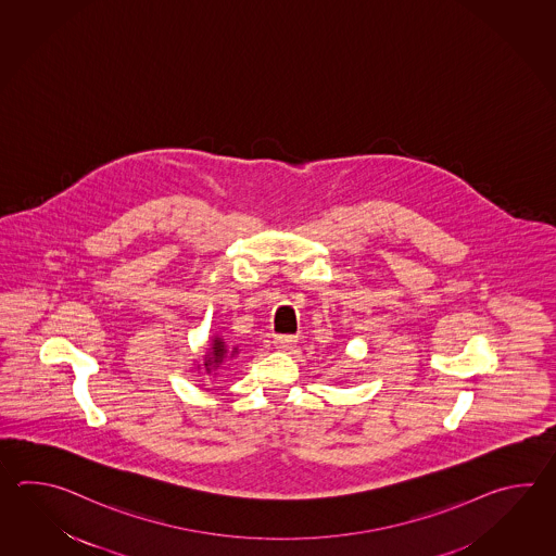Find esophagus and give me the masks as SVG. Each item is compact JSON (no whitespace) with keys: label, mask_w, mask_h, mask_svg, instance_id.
Instances as JSON below:
<instances>
[{"label":"esophagus","mask_w":556,"mask_h":556,"mask_svg":"<svg viewBox=\"0 0 556 556\" xmlns=\"http://www.w3.org/2000/svg\"><path fill=\"white\" fill-rule=\"evenodd\" d=\"M295 342H298V338H294V336H276V338H274V345H276L278 350H282V352L294 350Z\"/></svg>","instance_id":"34e87169"}]
</instances>
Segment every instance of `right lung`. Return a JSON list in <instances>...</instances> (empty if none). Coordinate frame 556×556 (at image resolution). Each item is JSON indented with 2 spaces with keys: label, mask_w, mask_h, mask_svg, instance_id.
Returning a JSON list of instances; mask_svg holds the SVG:
<instances>
[{
  "label": "right lung",
  "mask_w": 556,
  "mask_h": 556,
  "mask_svg": "<svg viewBox=\"0 0 556 556\" xmlns=\"http://www.w3.org/2000/svg\"><path fill=\"white\" fill-rule=\"evenodd\" d=\"M237 354L238 345L237 348H230L220 336H213V338L208 340L206 354L202 355L201 362L197 364L194 369H199V371L206 374V376H216V371L225 366L228 359L237 357Z\"/></svg>",
  "instance_id": "obj_1"
}]
</instances>
